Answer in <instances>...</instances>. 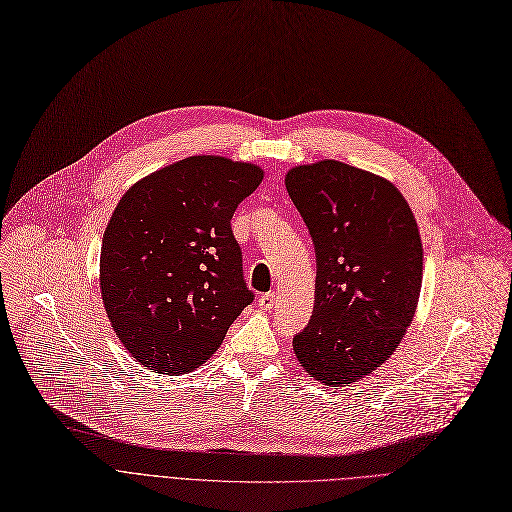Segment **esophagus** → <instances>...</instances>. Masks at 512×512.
Here are the masks:
<instances>
[{
    "mask_svg": "<svg viewBox=\"0 0 512 512\" xmlns=\"http://www.w3.org/2000/svg\"><path fill=\"white\" fill-rule=\"evenodd\" d=\"M275 300H277L275 291H269V294H262V296L258 298V306H260L264 312H269V310H273Z\"/></svg>",
    "mask_w": 512,
    "mask_h": 512,
    "instance_id": "34e87169",
    "label": "esophagus"
}]
</instances>
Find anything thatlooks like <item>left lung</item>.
Returning a JSON list of instances; mask_svg holds the SVG:
<instances>
[{
    "mask_svg": "<svg viewBox=\"0 0 512 512\" xmlns=\"http://www.w3.org/2000/svg\"><path fill=\"white\" fill-rule=\"evenodd\" d=\"M285 187L316 254L314 310L294 354L316 381L344 387L381 367L415 319L419 227L394 183L344 162L289 168Z\"/></svg>",
    "mask_w": 512,
    "mask_h": 512,
    "instance_id": "1",
    "label": "left lung"
}]
</instances>
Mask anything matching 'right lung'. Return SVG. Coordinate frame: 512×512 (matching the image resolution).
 Instances as JSON below:
<instances>
[{"label": "right lung", "mask_w": 512, "mask_h": 512, "mask_svg": "<svg viewBox=\"0 0 512 512\" xmlns=\"http://www.w3.org/2000/svg\"><path fill=\"white\" fill-rule=\"evenodd\" d=\"M262 177L252 162L189 156L120 198L102 239L100 289L135 362L162 375L196 371L254 300L231 218Z\"/></svg>", "instance_id": "1"}]
</instances>
